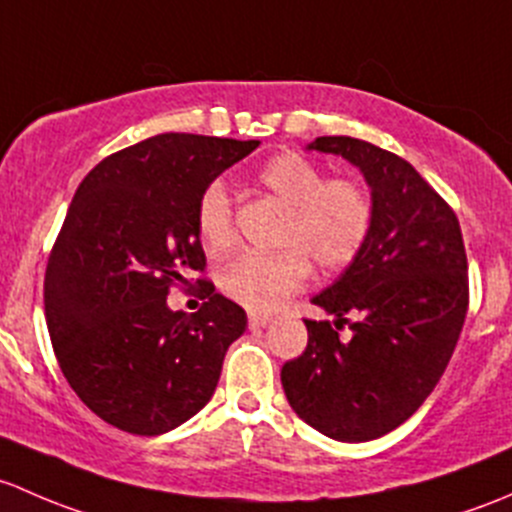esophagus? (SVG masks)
I'll use <instances>...</instances> for the list:
<instances>
[{
	"label": "esophagus",
	"instance_id": "1",
	"mask_svg": "<svg viewBox=\"0 0 512 512\" xmlns=\"http://www.w3.org/2000/svg\"><path fill=\"white\" fill-rule=\"evenodd\" d=\"M271 323V315H261V313H251L249 315V328H266V325Z\"/></svg>",
	"mask_w": 512,
	"mask_h": 512
}]
</instances>
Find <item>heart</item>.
I'll return each instance as SVG.
<instances>
[{"label":"heart","instance_id":"b5f03b06","mask_svg":"<svg viewBox=\"0 0 512 512\" xmlns=\"http://www.w3.org/2000/svg\"><path fill=\"white\" fill-rule=\"evenodd\" d=\"M258 187L288 207L276 254L246 251L219 271L226 298L249 310H273L308 281L310 261L320 271H340L360 254L370 234L374 204L360 179L333 177L298 152L271 157L256 172ZM197 234L209 254L234 241V214L224 182L207 184L197 202Z\"/></svg>","mask_w":512,"mask_h":512}]
</instances>
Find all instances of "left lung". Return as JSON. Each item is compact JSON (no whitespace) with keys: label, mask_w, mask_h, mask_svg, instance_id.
Here are the masks:
<instances>
[{"label":"left lung","mask_w":512,"mask_h":512,"mask_svg":"<svg viewBox=\"0 0 512 512\" xmlns=\"http://www.w3.org/2000/svg\"><path fill=\"white\" fill-rule=\"evenodd\" d=\"M305 150L355 165L374 217L360 254L313 298L335 328L305 320L308 347L283 365L281 382L305 424L360 444L404 424L449 365L468 308L466 249L456 214L407 160L345 135ZM342 322L350 338L336 335Z\"/></svg>","instance_id":"8db88e82"}]
</instances>
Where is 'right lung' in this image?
Instances as JSON below:
<instances>
[{"label":"right lung","instance_id":"right-lung-1","mask_svg":"<svg viewBox=\"0 0 512 512\" xmlns=\"http://www.w3.org/2000/svg\"><path fill=\"white\" fill-rule=\"evenodd\" d=\"M258 140L165 133L98 162L73 194L49 256L44 308L63 377L108 424L160 436L217 389L246 313L207 288L194 315L167 305L204 271L197 202Z\"/></svg>","mask_w":512,"mask_h":512}]
</instances>
